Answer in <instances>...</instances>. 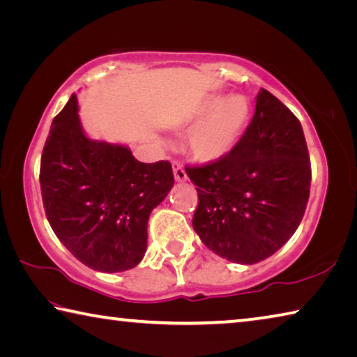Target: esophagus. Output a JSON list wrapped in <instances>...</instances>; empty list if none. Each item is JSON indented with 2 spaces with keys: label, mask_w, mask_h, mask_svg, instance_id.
<instances>
[{
  "label": "esophagus",
  "mask_w": 357,
  "mask_h": 357,
  "mask_svg": "<svg viewBox=\"0 0 357 357\" xmlns=\"http://www.w3.org/2000/svg\"><path fill=\"white\" fill-rule=\"evenodd\" d=\"M173 173H174V179H176L178 183H184V181H187V174H185L184 167L178 164V162H174L173 164Z\"/></svg>",
  "instance_id": "1"
}]
</instances>
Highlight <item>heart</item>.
Segmentation results:
<instances>
[{
    "mask_svg": "<svg viewBox=\"0 0 357 357\" xmlns=\"http://www.w3.org/2000/svg\"><path fill=\"white\" fill-rule=\"evenodd\" d=\"M187 137L190 155L203 164H214L231 153L244 135L250 119V104L244 96L234 94L222 99L213 94L203 99L190 121L195 123Z\"/></svg>",
    "mask_w": 357,
    "mask_h": 357,
    "instance_id": "obj_1",
    "label": "heart"
}]
</instances>
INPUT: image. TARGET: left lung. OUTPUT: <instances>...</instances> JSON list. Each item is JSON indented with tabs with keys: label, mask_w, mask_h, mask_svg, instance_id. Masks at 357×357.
<instances>
[{
	"label": "left lung",
	"mask_w": 357,
	"mask_h": 357,
	"mask_svg": "<svg viewBox=\"0 0 357 357\" xmlns=\"http://www.w3.org/2000/svg\"><path fill=\"white\" fill-rule=\"evenodd\" d=\"M198 192L192 225L222 258L253 264L293 236L310 195L312 168L299 119L266 89L225 159L185 167Z\"/></svg>",
	"instance_id": "left-lung-1"
}]
</instances>
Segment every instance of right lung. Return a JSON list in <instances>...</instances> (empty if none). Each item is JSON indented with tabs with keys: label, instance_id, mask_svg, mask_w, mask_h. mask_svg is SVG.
Here are the masks:
<instances>
[{
	"label": "right lung",
	"instance_id": "add662e5",
	"mask_svg": "<svg viewBox=\"0 0 357 357\" xmlns=\"http://www.w3.org/2000/svg\"><path fill=\"white\" fill-rule=\"evenodd\" d=\"M39 181L56 238L100 273H123L142 261L151 211L174 184L168 160L143 164L128 146L84 134L75 94L53 118Z\"/></svg>",
	"mask_w": 357,
	"mask_h": 357
}]
</instances>
